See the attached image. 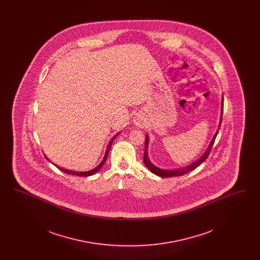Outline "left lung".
Listing matches in <instances>:
<instances>
[{
  "instance_id": "1",
  "label": "left lung",
  "mask_w": 260,
  "mask_h": 260,
  "mask_svg": "<svg viewBox=\"0 0 260 260\" xmlns=\"http://www.w3.org/2000/svg\"><path fill=\"white\" fill-rule=\"evenodd\" d=\"M221 121H222V114H221V119H220V123H219L218 129L220 128ZM217 134H218V131L216 132V134L213 136V138H212V140H211V142H210L209 148L206 151V153L204 154V156H203L202 158H200L198 161H195L194 164H192L191 166L186 167L184 169L173 170V171H172V170H169V171H168V170H161V169H159V168L155 167V166L150 161L148 158V154H147V149H148V136H146V138H145V150H144V158H143V161H144L145 166L148 168L150 172H152V173H155V174H157V175H159V176H161V177H171V176H180V175H183V174H185V173H189V172L195 170L203 161H205V160H207V158H208L209 155H210V150L212 148V145H213V143H214V140H215V138H216Z\"/></svg>"
}]
</instances>
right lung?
<instances>
[{"label": "right lung", "instance_id": "1", "mask_svg": "<svg viewBox=\"0 0 260 260\" xmlns=\"http://www.w3.org/2000/svg\"><path fill=\"white\" fill-rule=\"evenodd\" d=\"M117 137V136H114V138L112 139L111 141H110V143L108 144V147H107V150H106V154H105V157H104V159H103V161L100 162V165H99L95 169H93L92 171H89V172H83V173H79V172H72V171H68V170H64V169H61V168H59V167H57L60 171L62 172H64L65 173H67V174H73V175H79V176H89V175H92V174H94L95 173H98L99 170L101 169V167L104 165V162L106 161V159H107V156H108V153H109V150H110V147H111L112 142H113V140L115 139ZM48 159V158H47Z\"/></svg>", "mask_w": 260, "mask_h": 260}]
</instances>
